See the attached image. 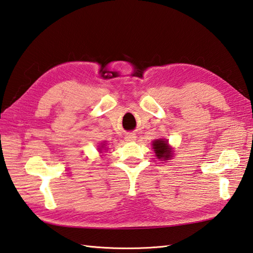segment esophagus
I'll return each mask as SVG.
<instances>
[{
	"mask_svg": "<svg viewBox=\"0 0 253 253\" xmlns=\"http://www.w3.org/2000/svg\"><path fill=\"white\" fill-rule=\"evenodd\" d=\"M136 133H128V135L125 137L126 141H135L136 140Z\"/></svg>",
	"mask_w": 253,
	"mask_h": 253,
	"instance_id": "1",
	"label": "esophagus"
}]
</instances>
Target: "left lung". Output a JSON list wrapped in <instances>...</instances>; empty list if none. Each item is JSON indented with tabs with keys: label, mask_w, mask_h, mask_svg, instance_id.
Wrapping results in <instances>:
<instances>
[{
	"label": "left lung",
	"mask_w": 253,
	"mask_h": 253,
	"mask_svg": "<svg viewBox=\"0 0 253 253\" xmlns=\"http://www.w3.org/2000/svg\"><path fill=\"white\" fill-rule=\"evenodd\" d=\"M155 155L161 161H168L173 157V149L169 147V140L166 139H157L152 142Z\"/></svg>",
	"instance_id": "8db88e82"
}]
</instances>
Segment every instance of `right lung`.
I'll return each instance as SVG.
<instances>
[{
  "instance_id": "right-lung-1",
  "label": "right lung",
  "mask_w": 253,
  "mask_h": 253,
  "mask_svg": "<svg viewBox=\"0 0 253 253\" xmlns=\"http://www.w3.org/2000/svg\"><path fill=\"white\" fill-rule=\"evenodd\" d=\"M106 149H107V148H106V146H105V143L102 142V143H101V146H100V148H99V151H100V153H102L103 151H105Z\"/></svg>"
}]
</instances>
